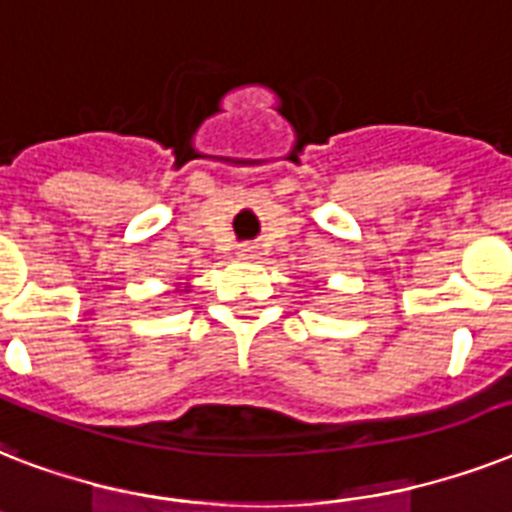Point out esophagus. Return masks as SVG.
Masks as SVG:
<instances>
[{
	"label": "esophagus",
	"mask_w": 512,
	"mask_h": 512,
	"mask_svg": "<svg viewBox=\"0 0 512 512\" xmlns=\"http://www.w3.org/2000/svg\"><path fill=\"white\" fill-rule=\"evenodd\" d=\"M237 256H240V259H245V261H253V259H259L261 253H259V248H256V245H240V248H237Z\"/></svg>",
	"instance_id": "obj_1"
}]
</instances>
